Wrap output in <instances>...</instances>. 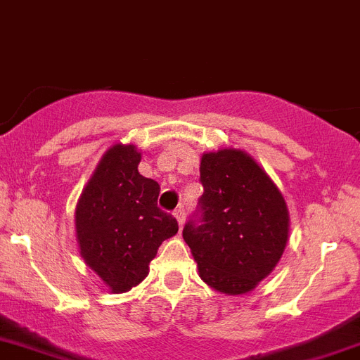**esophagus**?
Wrapping results in <instances>:
<instances>
[{
  "label": "esophagus",
  "mask_w": 360,
  "mask_h": 360,
  "mask_svg": "<svg viewBox=\"0 0 360 360\" xmlns=\"http://www.w3.org/2000/svg\"><path fill=\"white\" fill-rule=\"evenodd\" d=\"M174 217H176L178 220V226L182 227L184 222H186V207H184V205L176 207V210H174Z\"/></svg>",
  "instance_id": "esophagus-1"
}]
</instances>
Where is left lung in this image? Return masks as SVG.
<instances>
[{"label":"left lung","instance_id":"left-lung-1","mask_svg":"<svg viewBox=\"0 0 360 360\" xmlns=\"http://www.w3.org/2000/svg\"><path fill=\"white\" fill-rule=\"evenodd\" d=\"M204 195L184 226L198 271L211 288L248 293L273 271L288 242L290 217L281 191L242 150L202 156Z\"/></svg>","mask_w":360,"mask_h":360}]
</instances>
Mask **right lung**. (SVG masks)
I'll return each mask as SVG.
<instances>
[{"label":"right lung","mask_w":360,"mask_h":360,"mask_svg":"<svg viewBox=\"0 0 360 360\" xmlns=\"http://www.w3.org/2000/svg\"><path fill=\"white\" fill-rule=\"evenodd\" d=\"M140 153L115 146L100 160L76 207V236L89 268L115 293L138 285L178 222L158 207L160 186L138 173Z\"/></svg>","instance_id":"add662e5"}]
</instances>
